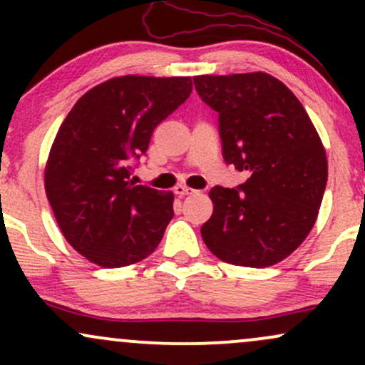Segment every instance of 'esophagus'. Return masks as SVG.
<instances>
[{
    "mask_svg": "<svg viewBox=\"0 0 365 365\" xmlns=\"http://www.w3.org/2000/svg\"><path fill=\"white\" fill-rule=\"evenodd\" d=\"M175 194H177L178 197H185V195L195 194V190H194V188L187 187V185H177V187H175Z\"/></svg>",
    "mask_w": 365,
    "mask_h": 365,
    "instance_id": "obj_1",
    "label": "esophagus"
}]
</instances>
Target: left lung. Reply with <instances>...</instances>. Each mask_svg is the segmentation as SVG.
Returning <instances> with one entry per match:
<instances>
[{
    "instance_id": "8db88e82",
    "label": "left lung",
    "mask_w": 365,
    "mask_h": 365,
    "mask_svg": "<svg viewBox=\"0 0 365 365\" xmlns=\"http://www.w3.org/2000/svg\"><path fill=\"white\" fill-rule=\"evenodd\" d=\"M194 83L220 115L225 161L249 173L237 188H211L204 244L228 264L273 266L316 223L328 182L324 145L302 103L273 75H197Z\"/></svg>"
}]
</instances>
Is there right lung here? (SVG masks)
Returning <instances> with one entry per match:
<instances>
[{"label": "right lung", "instance_id": "obj_1", "mask_svg": "<svg viewBox=\"0 0 365 365\" xmlns=\"http://www.w3.org/2000/svg\"><path fill=\"white\" fill-rule=\"evenodd\" d=\"M192 92L190 77L125 75L92 87L58 130L44 187L63 237L103 267L156 250L173 217V192L128 182L130 163Z\"/></svg>", "mask_w": 365, "mask_h": 365}]
</instances>
